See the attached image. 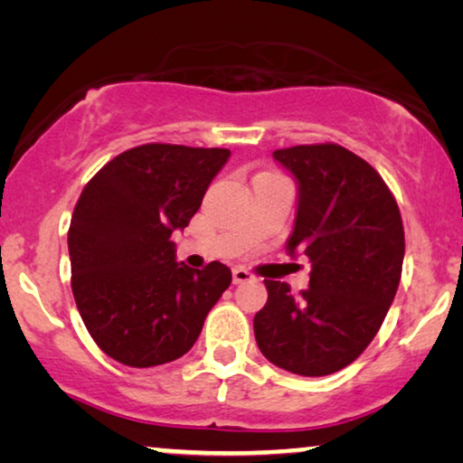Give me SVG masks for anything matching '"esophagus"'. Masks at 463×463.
Wrapping results in <instances>:
<instances>
[{"mask_svg":"<svg viewBox=\"0 0 463 463\" xmlns=\"http://www.w3.org/2000/svg\"><path fill=\"white\" fill-rule=\"evenodd\" d=\"M232 278H233V284H244L252 280V274H249V271L242 268H236L232 271Z\"/></svg>","mask_w":463,"mask_h":463,"instance_id":"obj_1","label":"esophagus"}]
</instances>
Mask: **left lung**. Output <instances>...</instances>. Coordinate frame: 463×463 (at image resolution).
<instances>
[{"mask_svg": "<svg viewBox=\"0 0 463 463\" xmlns=\"http://www.w3.org/2000/svg\"><path fill=\"white\" fill-rule=\"evenodd\" d=\"M274 157L299 183L287 249L312 263L309 288L265 280L268 303L252 326L271 364L322 377L354 363L394 301L404 259V227L382 175L337 143L295 145Z\"/></svg>", "mask_w": 463, "mask_h": 463, "instance_id": "8db88e82", "label": "left lung"}]
</instances>
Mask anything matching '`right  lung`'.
<instances>
[{
  "label": "right lung",
  "instance_id": "add662e5",
  "mask_svg": "<svg viewBox=\"0 0 463 463\" xmlns=\"http://www.w3.org/2000/svg\"><path fill=\"white\" fill-rule=\"evenodd\" d=\"M230 149L147 143L105 164L81 189L69 225L71 290L100 350L147 369L192 350L206 314L232 284L211 261H175V230L202 204Z\"/></svg>",
  "mask_w": 463,
  "mask_h": 463
}]
</instances>
